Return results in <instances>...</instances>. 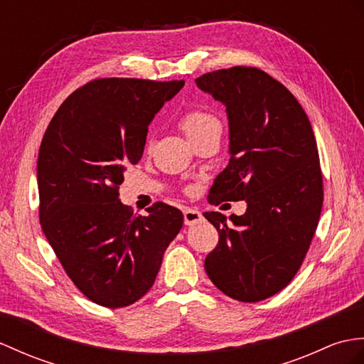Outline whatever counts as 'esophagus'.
Returning <instances> with one entry per match:
<instances>
[{
	"instance_id": "esophagus-1",
	"label": "esophagus",
	"mask_w": 364,
	"mask_h": 364,
	"mask_svg": "<svg viewBox=\"0 0 364 364\" xmlns=\"http://www.w3.org/2000/svg\"><path fill=\"white\" fill-rule=\"evenodd\" d=\"M202 215L200 211L194 210V208H185L183 210V220H185V225H196L202 223Z\"/></svg>"
}]
</instances>
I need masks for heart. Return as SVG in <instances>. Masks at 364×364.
Segmentation results:
<instances>
[{
  "instance_id": "1",
  "label": "heart",
  "mask_w": 364,
  "mask_h": 364,
  "mask_svg": "<svg viewBox=\"0 0 364 364\" xmlns=\"http://www.w3.org/2000/svg\"><path fill=\"white\" fill-rule=\"evenodd\" d=\"M181 125L185 131L187 137L198 134V132L208 129V128H219L218 120L213 117L211 114L203 112V111H191L187 115H183Z\"/></svg>"
}]
</instances>
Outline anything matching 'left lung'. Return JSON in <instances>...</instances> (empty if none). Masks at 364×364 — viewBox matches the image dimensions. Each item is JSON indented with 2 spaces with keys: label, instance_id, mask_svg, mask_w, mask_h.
<instances>
[{
  "label": "left lung",
  "instance_id": "8db88e82",
  "mask_svg": "<svg viewBox=\"0 0 364 364\" xmlns=\"http://www.w3.org/2000/svg\"><path fill=\"white\" fill-rule=\"evenodd\" d=\"M225 106L230 161L208 200H245L242 216L203 213L219 232L205 270L220 291L256 303L284 289L303 264L320 220L323 177L314 129L284 85L256 68L196 78Z\"/></svg>",
  "mask_w": 364,
  "mask_h": 364
}]
</instances>
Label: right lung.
Instances as JSON below:
<instances>
[{
	"mask_svg": "<svg viewBox=\"0 0 364 364\" xmlns=\"http://www.w3.org/2000/svg\"><path fill=\"white\" fill-rule=\"evenodd\" d=\"M183 85L94 80L68 97L44 132L37 161L43 233L95 304L127 307L144 296L181 232V210L157 202L146 216H132L119 185L144 154L154 115Z\"/></svg>",
	"mask_w": 364,
	"mask_h": 364,
	"instance_id": "right-lung-1",
	"label": "right lung"
}]
</instances>
